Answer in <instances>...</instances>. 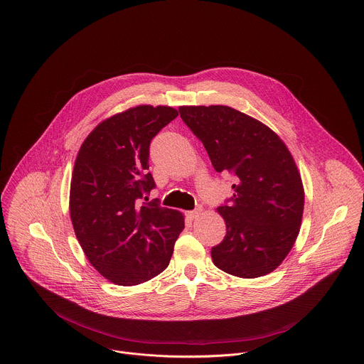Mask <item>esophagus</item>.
Instances as JSON below:
<instances>
[{"instance_id":"esophagus-1","label":"esophagus","mask_w":364,"mask_h":364,"mask_svg":"<svg viewBox=\"0 0 364 364\" xmlns=\"http://www.w3.org/2000/svg\"><path fill=\"white\" fill-rule=\"evenodd\" d=\"M200 213H201V208H196V210H191V211H187L186 214H187V217L190 218V220H194V218H197L198 215H200Z\"/></svg>"}]
</instances>
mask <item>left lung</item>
I'll list each match as a JSON object with an SVG mask.
<instances>
[{
  "mask_svg": "<svg viewBox=\"0 0 364 364\" xmlns=\"http://www.w3.org/2000/svg\"><path fill=\"white\" fill-rule=\"evenodd\" d=\"M217 173L234 177V194L217 208L227 234L211 249L215 267L241 279L276 270L300 231L304 188L284 141L262 121L227 105H181Z\"/></svg>",
  "mask_w": 364,
  "mask_h": 364,
  "instance_id": "left-lung-1",
  "label": "left lung"
}]
</instances>
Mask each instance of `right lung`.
Returning <instances> with one entry per match:
<instances>
[{
  "mask_svg": "<svg viewBox=\"0 0 364 364\" xmlns=\"http://www.w3.org/2000/svg\"><path fill=\"white\" fill-rule=\"evenodd\" d=\"M178 115L168 105H137L114 114L87 136L75 157L70 217L91 266L117 286H137L164 272L184 215L143 203L154 188L153 137Z\"/></svg>",
  "mask_w": 364,
  "mask_h": 364,
  "instance_id": "1",
  "label": "right lung"
}]
</instances>
